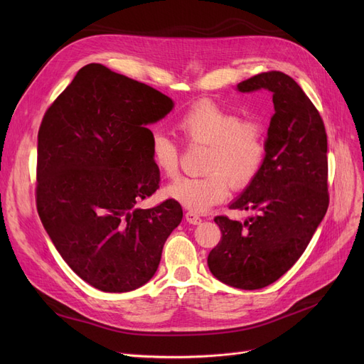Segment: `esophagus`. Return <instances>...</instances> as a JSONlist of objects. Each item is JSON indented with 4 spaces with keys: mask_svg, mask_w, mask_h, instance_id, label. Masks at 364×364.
Wrapping results in <instances>:
<instances>
[{
    "mask_svg": "<svg viewBox=\"0 0 364 364\" xmlns=\"http://www.w3.org/2000/svg\"><path fill=\"white\" fill-rule=\"evenodd\" d=\"M186 220H187V223H190V224H199V223L202 221V218H200L198 214L192 213V211H187V213H186Z\"/></svg>",
    "mask_w": 364,
    "mask_h": 364,
    "instance_id": "34e87169",
    "label": "esophagus"
}]
</instances>
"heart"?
<instances>
[{"mask_svg": "<svg viewBox=\"0 0 364 364\" xmlns=\"http://www.w3.org/2000/svg\"><path fill=\"white\" fill-rule=\"evenodd\" d=\"M177 129L188 146H206L202 177H184L168 187V195L190 211L203 213L243 188L259 172L265 159V128L255 118H240L214 102H199L184 112ZM150 158L166 178L180 172L181 149L162 131L150 136Z\"/></svg>", "mask_w": 364, "mask_h": 364, "instance_id": "b5f03b06", "label": "heart"}]
</instances>
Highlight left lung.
I'll use <instances>...</instances> for the list:
<instances>
[{
  "instance_id": "left-lung-1",
  "label": "left lung",
  "mask_w": 364,
  "mask_h": 364,
  "mask_svg": "<svg viewBox=\"0 0 364 364\" xmlns=\"http://www.w3.org/2000/svg\"><path fill=\"white\" fill-rule=\"evenodd\" d=\"M239 91L273 92L274 114L264 164L230 209L255 211L243 223L218 215L221 240L208 267L223 283L254 291L280 279L299 259L329 206L328 136L302 88L279 70L237 84Z\"/></svg>"
}]
</instances>
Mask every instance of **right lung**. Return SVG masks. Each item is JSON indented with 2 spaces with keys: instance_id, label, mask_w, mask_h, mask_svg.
Returning a JSON list of instances; mask_svg holds the SVG:
<instances>
[{
  "instance_id": "obj_1",
  "label": "right lung",
  "mask_w": 364,
  "mask_h": 364,
  "mask_svg": "<svg viewBox=\"0 0 364 364\" xmlns=\"http://www.w3.org/2000/svg\"><path fill=\"white\" fill-rule=\"evenodd\" d=\"M172 100L100 63L80 69L38 131L36 209L55 250L103 292L140 288L181 223L174 199L140 209L159 188L151 131Z\"/></svg>"
}]
</instances>
